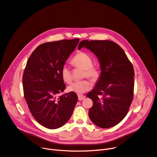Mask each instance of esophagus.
I'll list each match as a JSON object with an SVG mask.
<instances>
[{
    "label": "esophagus",
    "instance_id": "obj_1",
    "mask_svg": "<svg viewBox=\"0 0 157 157\" xmlns=\"http://www.w3.org/2000/svg\"><path fill=\"white\" fill-rule=\"evenodd\" d=\"M85 96L83 95H78V100H82L85 98Z\"/></svg>",
    "mask_w": 157,
    "mask_h": 157
}]
</instances>
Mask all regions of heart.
Instances as JSON below:
<instances>
[{"label":"heart","mask_w":157,"mask_h":157,"mask_svg":"<svg viewBox=\"0 0 157 157\" xmlns=\"http://www.w3.org/2000/svg\"><path fill=\"white\" fill-rule=\"evenodd\" d=\"M72 64L76 67H81L84 70V77H88L92 80H95L99 76L98 68L93 66V61L91 56L85 52H80L75 56L71 60ZM61 77L65 82L70 83L72 81V74L70 67L66 64L62 66L60 70ZM92 84L88 80L77 81L68 87V90L76 93L78 95L82 94L91 89Z\"/></svg>","instance_id":"obj_1"}]
</instances>
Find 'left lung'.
I'll return each mask as SVG.
<instances>
[{
    "label": "left lung",
    "mask_w": 157,
    "mask_h": 157,
    "mask_svg": "<svg viewBox=\"0 0 157 157\" xmlns=\"http://www.w3.org/2000/svg\"><path fill=\"white\" fill-rule=\"evenodd\" d=\"M78 48H86L95 53L102 71L95 88L87 95L93 101L90 118L101 128L115 126L126 116L133 101V65L124 50L110 40H84Z\"/></svg>",
    "instance_id": "8db88e82"
}]
</instances>
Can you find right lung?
I'll list each match as a JSON object with an SVG mask.
<instances>
[{
  "instance_id": "obj_1",
  "label": "right lung",
  "mask_w": 157,
  "mask_h": 157,
  "mask_svg": "<svg viewBox=\"0 0 157 157\" xmlns=\"http://www.w3.org/2000/svg\"><path fill=\"white\" fill-rule=\"evenodd\" d=\"M79 39L42 44L28 60L22 77L24 96L30 113L44 127L54 129L72 115L78 97L73 92L59 95L66 88L60 70Z\"/></svg>"
}]
</instances>
